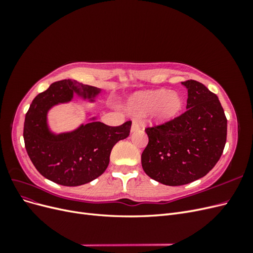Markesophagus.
<instances>
[{
  "instance_id": "34e87169",
  "label": "esophagus",
  "mask_w": 253,
  "mask_h": 253,
  "mask_svg": "<svg viewBox=\"0 0 253 253\" xmlns=\"http://www.w3.org/2000/svg\"><path fill=\"white\" fill-rule=\"evenodd\" d=\"M139 128H140V125H139V122H138V121H136V120H134V121L132 122L131 132H136V131H138Z\"/></svg>"
}]
</instances>
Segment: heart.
<instances>
[{"mask_svg":"<svg viewBox=\"0 0 253 253\" xmlns=\"http://www.w3.org/2000/svg\"><path fill=\"white\" fill-rule=\"evenodd\" d=\"M154 108L158 119L168 120L180 111L181 100L176 94H169L166 89H157L136 93L127 101V110L134 114H144Z\"/></svg>","mask_w":253,"mask_h":253,"instance_id":"b5f03b06","label":"heart"}]
</instances>
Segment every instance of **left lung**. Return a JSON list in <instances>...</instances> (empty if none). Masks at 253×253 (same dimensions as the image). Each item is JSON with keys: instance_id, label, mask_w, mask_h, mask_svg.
<instances>
[{"instance_id": "1", "label": "left lung", "mask_w": 253, "mask_h": 253, "mask_svg": "<svg viewBox=\"0 0 253 253\" xmlns=\"http://www.w3.org/2000/svg\"><path fill=\"white\" fill-rule=\"evenodd\" d=\"M181 84L188 89L187 111L145 128L149 143L141 154L145 174L167 186L204 177L219 160L227 139V118L217 96L195 80Z\"/></svg>"}]
</instances>
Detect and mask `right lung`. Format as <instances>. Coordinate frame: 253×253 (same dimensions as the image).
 Wrapping results in <instances>:
<instances>
[{
	"instance_id": "1",
	"label": "right lung",
	"mask_w": 253,
	"mask_h": 253,
	"mask_svg": "<svg viewBox=\"0 0 253 253\" xmlns=\"http://www.w3.org/2000/svg\"><path fill=\"white\" fill-rule=\"evenodd\" d=\"M100 91L95 86L65 79L52 83L33 100L25 116L23 136L30 160L45 178L67 187L96 179L108 168L114 145L129 135L131 121L110 126L96 117L72 132L50 131L47 113L53 105L72 101L74 94L94 102Z\"/></svg>"
}]
</instances>
